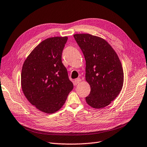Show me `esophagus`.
<instances>
[{"label":"esophagus","mask_w":147,"mask_h":147,"mask_svg":"<svg viewBox=\"0 0 147 147\" xmlns=\"http://www.w3.org/2000/svg\"><path fill=\"white\" fill-rule=\"evenodd\" d=\"M81 82V79L80 78H77L76 79L74 80V85H78L79 83H80Z\"/></svg>","instance_id":"esophagus-1"}]
</instances>
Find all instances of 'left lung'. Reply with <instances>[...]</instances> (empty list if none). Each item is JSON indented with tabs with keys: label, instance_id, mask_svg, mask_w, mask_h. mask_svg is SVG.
Segmentation results:
<instances>
[{
	"label": "left lung",
	"instance_id": "8db88e82",
	"mask_svg": "<svg viewBox=\"0 0 147 147\" xmlns=\"http://www.w3.org/2000/svg\"><path fill=\"white\" fill-rule=\"evenodd\" d=\"M74 37L86 61L85 79L91 87L86 102L93 108H104L122 88L121 62L111 45L101 37L89 34H76Z\"/></svg>",
	"mask_w": 147,
	"mask_h": 147
}]
</instances>
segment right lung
<instances>
[{"label": "right lung", "instance_id": "right-lung-1", "mask_svg": "<svg viewBox=\"0 0 147 147\" xmlns=\"http://www.w3.org/2000/svg\"><path fill=\"white\" fill-rule=\"evenodd\" d=\"M67 39V37H54L43 40L27 57L22 69L24 95L43 113L51 114L61 109L73 88L62 62Z\"/></svg>", "mask_w": 147, "mask_h": 147}]
</instances>
